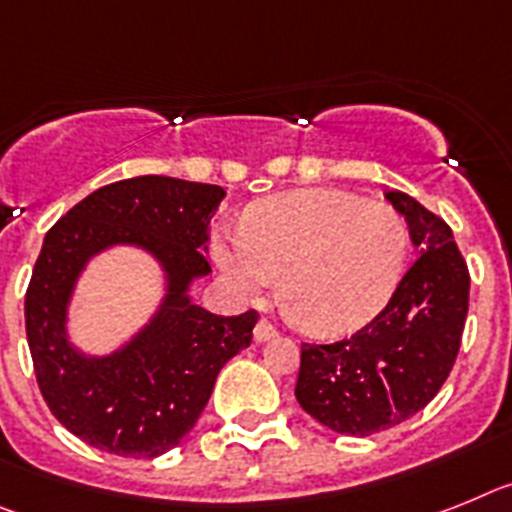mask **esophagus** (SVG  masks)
I'll return each mask as SVG.
<instances>
[{
	"mask_svg": "<svg viewBox=\"0 0 512 512\" xmlns=\"http://www.w3.org/2000/svg\"><path fill=\"white\" fill-rule=\"evenodd\" d=\"M275 335H278V330H275L273 322H270V319H260V322L255 324V340H257V342L273 340Z\"/></svg>",
	"mask_w": 512,
	"mask_h": 512,
	"instance_id": "34e87169",
	"label": "esophagus"
}]
</instances>
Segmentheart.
Masks as SVG:
<instances>
[{
    "instance_id": "heart-1",
    "label": "heart",
    "mask_w": 512,
    "mask_h": 512,
    "mask_svg": "<svg viewBox=\"0 0 512 512\" xmlns=\"http://www.w3.org/2000/svg\"><path fill=\"white\" fill-rule=\"evenodd\" d=\"M216 260L244 293L281 275L286 309L306 330L342 335L371 322L402 281L410 229L389 203L342 190H296L244 213L242 237L219 234Z\"/></svg>"
}]
</instances>
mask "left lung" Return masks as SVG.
I'll use <instances>...</instances> for the list:
<instances>
[{"label":"left lung","instance_id":"1","mask_svg":"<svg viewBox=\"0 0 512 512\" xmlns=\"http://www.w3.org/2000/svg\"><path fill=\"white\" fill-rule=\"evenodd\" d=\"M386 198L407 219L420 255L355 335L301 342L296 399L345 435L381 433L417 415L448 379L469 311V268L451 226L407 193L391 190Z\"/></svg>","mask_w":512,"mask_h":512}]
</instances>
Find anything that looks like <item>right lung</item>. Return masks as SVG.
Listing matches in <instances>:
<instances>
[{"label":"right lung","mask_w":512,"mask_h":512,"mask_svg":"<svg viewBox=\"0 0 512 512\" xmlns=\"http://www.w3.org/2000/svg\"><path fill=\"white\" fill-rule=\"evenodd\" d=\"M226 193L219 185L144 175L110 182L48 229L25 293V332L48 410L100 451L154 459L201 417L216 376L252 342L255 309L216 317L188 299L211 273L206 244ZM139 243L158 257L171 293L152 324L108 359H87L65 340V304L83 262L110 243Z\"/></svg>","instance_id":"1"}]
</instances>
